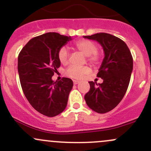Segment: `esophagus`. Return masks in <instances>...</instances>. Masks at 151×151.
Masks as SVG:
<instances>
[{"instance_id":"obj_1","label":"esophagus","mask_w":151,"mask_h":151,"mask_svg":"<svg viewBox=\"0 0 151 151\" xmlns=\"http://www.w3.org/2000/svg\"><path fill=\"white\" fill-rule=\"evenodd\" d=\"M73 82H74V84H79V81L77 80H73Z\"/></svg>"}]
</instances>
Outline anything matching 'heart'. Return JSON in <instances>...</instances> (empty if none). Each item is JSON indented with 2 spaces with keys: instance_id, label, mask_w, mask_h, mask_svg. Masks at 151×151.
<instances>
[{
  "instance_id": "b5f03b06",
  "label": "heart",
  "mask_w": 151,
  "mask_h": 151,
  "mask_svg": "<svg viewBox=\"0 0 151 151\" xmlns=\"http://www.w3.org/2000/svg\"><path fill=\"white\" fill-rule=\"evenodd\" d=\"M75 47L88 58V61L92 64H97L99 56L97 53V45L89 40H80L75 43ZM58 59L62 65H67L69 62V51L66 47H62L58 52ZM90 72L88 67L71 66L66 71V74L74 79H81L85 74Z\"/></svg>"
}]
</instances>
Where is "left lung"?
<instances>
[{
  "label": "left lung",
  "instance_id": "8db88e82",
  "mask_svg": "<svg viewBox=\"0 0 151 151\" xmlns=\"http://www.w3.org/2000/svg\"><path fill=\"white\" fill-rule=\"evenodd\" d=\"M84 38L98 42L104 58L97 77L101 84L89 81L90 89L84 96L86 104L95 112L104 114L114 109L124 98L133 71V58L126 44L120 38L100 32Z\"/></svg>",
  "mask_w": 151,
  "mask_h": 151
}]
</instances>
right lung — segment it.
<instances>
[{
  "label": "right lung",
  "instance_id": "add662e5",
  "mask_svg": "<svg viewBox=\"0 0 151 151\" xmlns=\"http://www.w3.org/2000/svg\"><path fill=\"white\" fill-rule=\"evenodd\" d=\"M72 37L47 32L31 39L18 55V70L25 97L39 113L54 117L65 110L73 81L52 77L60 67L58 52Z\"/></svg>",
  "mask_w": 151,
  "mask_h": 151
}]
</instances>
